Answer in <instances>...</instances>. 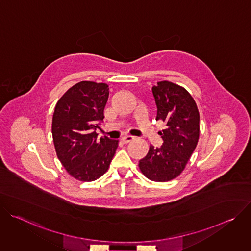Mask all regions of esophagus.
Listing matches in <instances>:
<instances>
[{"instance_id":"esophagus-1","label":"esophagus","mask_w":251,"mask_h":251,"mask_svg":"<svg viewBox=\"0 0 251 251\" xmlns=\"http://www.w3.org/2000/svg\"><path fill=\"white\" fill-rule=\"evenodd\" d=\"M134 139H135V137H134V136H130V135H126V136L122 137V141H123L124 143H129V142L133 141Z\"/></svg>"}]
</instances>
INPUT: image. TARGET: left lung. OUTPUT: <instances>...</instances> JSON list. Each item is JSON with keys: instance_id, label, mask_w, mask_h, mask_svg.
Returning a JSON list of instances; mask_svg holds the SVG:
<instances>
[{"instance_id": "8db88e82", "label": "left lung", "mask_w": 251, "mask_h": 251, "mask_svg": "<svg viewBox=\"0 0 251 251\" xmlns=\"http://www.w3.org/2000/svg\"><path fill=\"white\" fill-rule=\"evenodd\" d=\"M152 93L157 106L156 120L166 126L159 133L163 145L160 148L151 145L139 167L149 180L168 182L184 171L197 147L200 114L194 98L182 86L160 81L152 87Z\"/></svg>"}]
</instances>
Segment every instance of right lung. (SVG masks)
I'll return each mask as SVG.
<instances>
[{
  "mask_svg": "<svg viewBox=\"0 0 251 251\" xmlns=\"http://www.w3.org/2000/svg\"><path fill=\"white\" fill-rule=\"evenodd\" d=\"M108 96L107 84L80 81L55 105L51 132L56 155L69 175L82 182L105 174L118 147L117 140H97Z\"/></svg>",
  "mask_w": 251,
  "mask_h": 251,
  "instance_id": "right-lung-1",
  "label": "right lung"
}]
</instances>
